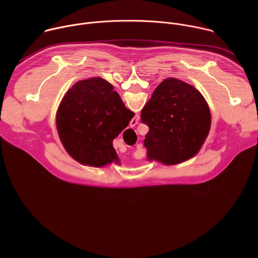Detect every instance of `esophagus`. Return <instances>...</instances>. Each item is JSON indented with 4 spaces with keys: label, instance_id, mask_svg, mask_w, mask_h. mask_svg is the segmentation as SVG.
<instances>
[{
    "label": "esophagus",
    "instance_id": "esophagus-1",
    "mask_svg": "<svg viewBox=\"0 0 258 258\" xmlns=\"http://www.w3.org/2000/svg\"><path fill=\"white\" fill-rule=\"evenodd\" d=\"M138 120H139V116H138V118H135V120H132L131 125H135V124H137V123H138Z\"/></svg>",
    "mask_w": 258,
    "mask_h": 258
}]
</instances>
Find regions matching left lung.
<instances>
[{
  "instance_id": "1",
  "label": "left lung",
  "mask_w": 258,
  "mask_h": 258,
  "mask_svg": "<svg viewBox=\"0 0 258 258\" xmlns=\"http://www.w3.org/2000/svg\"><path fill=\"white\" fill-rule=\"evenodd\" d=\"M149 126L144 140L148 159L167 165L196 155L211 123L209 107L198 90L176 79L164 80L141 112Z\"/></svg>"
}]
</instances>
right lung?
I'll return each mask as SVG.
<instances>
[{"mask_svg": "<svg viewBox=\"0 0 258 258\" xmlns=\"http://www.w3.org/2000/svg\"><path fill=\"white\" fill-rule=\"evenodd\" d=\"M134 115L111 84L93 78L77 83L65 94L56 124L70 156L84 164L104 166L117 161L112 141Z\"/></svg>", "mask_w": 258, "mask_h": 258, "instance_id": "obj_1", "label": "right lung"}]
</instances>
